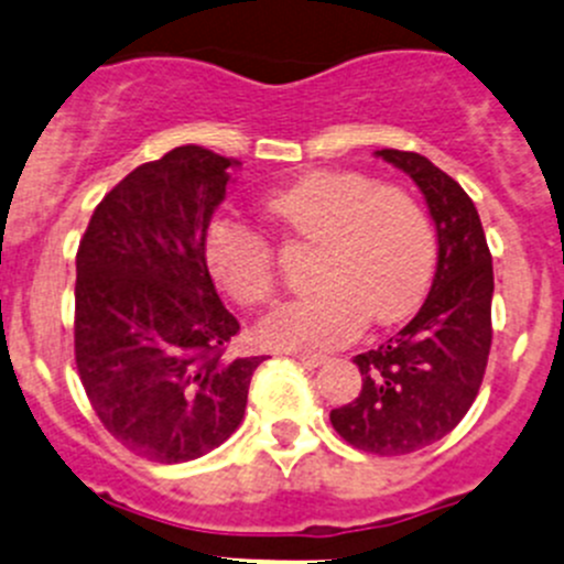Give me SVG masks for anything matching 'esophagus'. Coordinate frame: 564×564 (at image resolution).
I'll list each match as a JSON object with an SVG mask.
<instances>
[{
	"mask_svg": "<svg viewBox=\"0 0 564 564\" xmlns=\"http://www.w3.org/2000/svg\"><path fill=\"white\" fill-rule=\"evenodd\" d=\"M292 358L303 366H319L327 360L325 355H319V352H292Z\"/></svg>",
	"mask_w": 564,
	"mask_h": 564,
	"instance_id": "obj_1",
	"label": "esophagus"
}]
</instances>
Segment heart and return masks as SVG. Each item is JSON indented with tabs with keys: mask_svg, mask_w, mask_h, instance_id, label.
<instances>
[{
	"mask_svg": "<svg viewBox=\"0 0 564 564\" xmlns=\"http://www.w3.org/2000/svg\"><path fill=\"white\" fill-rule=\"evenodd\" d=\"M289 242L314 245L316 289L272 311L261 341L281 349L336 347L366 322L391 325L421 303L435 270V231L408 189L355 171H316L264 200ZM206 264L239 305H267L278 292L270 239L237 220L206 231Z\"/></svg>",
	"mask_w": 564,
	"mask_h": 564,
	"instance_id": "obj_1",
	"label": "heart"
}]
</instances>
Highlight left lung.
<instances>
[{
  "label": "left lung",
  "mask_w": 564,
  "mask_h": 564,
  "mask_svg": "<svg viewBox=\"0 0 564 564\" xmlns=\"http://www.w3.org/2000/svg\"><path fill=\"white\" fill-rule=\"evenodd\" d=\"M424 193L438 231V270L419 314L377 349L355 355L360 393L330 410L349 446L369 455H410L460 424L488 366L494 325V259L466 189L413 151H377Z\"/></svg>",
  "instance_id": "1"
}]
</instances>
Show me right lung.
Here are the masks:
<instances>
[{
	"mask_svg": "<svg viewBox=\"0 0 564 564\" xmlns=\"http://www.w3.org/2000/svg\"><path fill=\"white\" fill-rule=\"evenodd\" d=\"M228 156L182 145L134 167L76 250V371L109 435L154 463L217 449L245 415L264 358H228L239 322L217 297L206 231Z\"/></svg>",
	"mask_w": 564,
	"mask_h": 564,
	"instance_id": "right-lung-1",
	"label": "right lung"
}]
</instances>
